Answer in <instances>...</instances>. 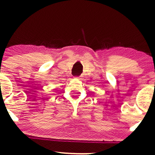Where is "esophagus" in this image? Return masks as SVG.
<instances>
[{
	"mask_svg": "<svg viewBox=\"0 0 155 155\" xmlns=\"http://www.w3.org/2000/svg\"><path fill=\"white\" fill-rule=\"evenodd\" d=\"M79 78V77H77V78Z\"/></svg>",
	"mask_w": 155,
	"mask_h": 155,
	"instance_id": "34e87169",
	"label": "esophagus"
}]
</instances>
